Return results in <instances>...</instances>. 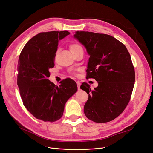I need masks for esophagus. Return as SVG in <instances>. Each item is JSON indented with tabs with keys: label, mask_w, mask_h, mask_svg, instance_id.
Instances as JSON below:
<instances>
[{
	"label": "esophagus",
	"mask_w": 153,
	"mask_h": 153,
	"mask_svg": "<svg viewBox=\"0 0 153 153\" xmlns=\"http://www.w3.org/2000/svg\"><path fill=\"white\" fill-rule=\"evenodd\" d=\"M76 84H77V87H78V90H80V89L81 83L79 82H76Z\"/></svg>",
	"instance_id": "1"
}]
</instances>
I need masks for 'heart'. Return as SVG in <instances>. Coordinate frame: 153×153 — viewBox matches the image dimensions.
I'll return each mask as SVG.
<instances>
[{
  "mask_svg": "<svg viewBox=\"0 0 153 153\" xmlns=\"http://www.w3.org/2000/svg\"><path fill=\"white\" fill-rule=\"evenodd\" d=\"M81 48H82V46L76 43H72L70 45V50L71 52L76 51L78 50H79V49H81Z\"/></svg>",
  "mask_w": 153,
  "mask_h": 153,
  "instance_id": "b5f03b06",
  "label": "heart"
}]
</instances>
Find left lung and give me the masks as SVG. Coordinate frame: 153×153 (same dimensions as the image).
I'll use <instances>...</instances> for the list:
<instances>
[{
    "instance_id": "8db88e82",
    "label": "left lung",
    "mask_w": 153,
    "mask_h": 153,
    "mask_svg": "<svg viewBox=\"0 0 153 153\" xmlns=\"http://www.w3.org/2000/svg\"><path fill=\"white\" fill-rule=\"evenodd\" d=\"M73 36L90 56L87 78L99 84L94 90L87 83L81 85L88 95L85 115L95 123H108L124 111L131 99L135 71L130 54L124 44L108 34L76 31Z\"/></svg>"
}]
</instances>
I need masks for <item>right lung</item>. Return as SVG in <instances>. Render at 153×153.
<instances>
[{"label":"right lung","instance_id":"right-lung-1","mask_svg":"<svg viewBox=\"0 0 153 153\" xmlns=\"http://www.w3.org/2000/svg\"><path fill=\"white\" fill-rule=\"evenodd\" d=\"M67 30L41 33L23 48L17 65V85L23 104L34 117L53 122L62 117L65 103L77 91L75 81L66 78L58 86L48 80L54 66L58 42Z\"/></svg>","mask_w":153,"mask_h":153}]
</instances>
